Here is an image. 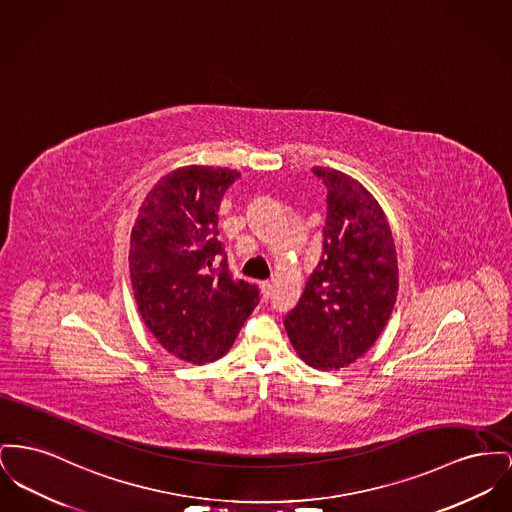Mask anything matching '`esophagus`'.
Instances as JSON below:
<instances>
[{
	"mask_svg": "<svg viewBox=\"0 0 512 512\" xmlns=\"http://www.w3.org/2000/svg\"><path fill=\"white\" fill-rule=\"evenodd\" d=\"M261 290H263V296H265V298H271V294H272L271 280H265V282H261Z\"/></svg>",
	"mask_w": 512,
	"mask_h": 512,
	"instance_id": "1",
	"label": "esophagus"
}]
</instances>
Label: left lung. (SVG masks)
I'll return each mask as SVG.
<instances>
[{
	"instance_id": "8db88e82",
	"label": "left lung",
	"mask_w": 512,
	"mask_h": 512,
	"mask_svg": "<svg viewBox=\"0 0 512 512\" xmlns=\"http://www.w3.org/2000/svg\"><path fill=\"white\" fill-rule=\"evenodd\" d=\"M327 187L323 255L284 327L301 360L340 369L361 358L385 329L398 292L391 226L360 181L313 168Z\"/></svg>"
}]
</instances>
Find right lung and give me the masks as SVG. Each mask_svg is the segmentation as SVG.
<instances>
[{"instance_id":"1","label":"right lung","mask_w":512,"mask_h":512,"mask_svg":"<svg viewBox=\"0 0 512 512\" xmlns=\"http://www.w3.org/2000/svg\"><path fill=\"white\" fill-rule=\"evenodd\" d=\"M240 172L185 166L145 197L131 232L129 271L139 313L176 358H222L259 303L257 284L236 280L218 240V211Z\"/></svg>"}]
</instances>
